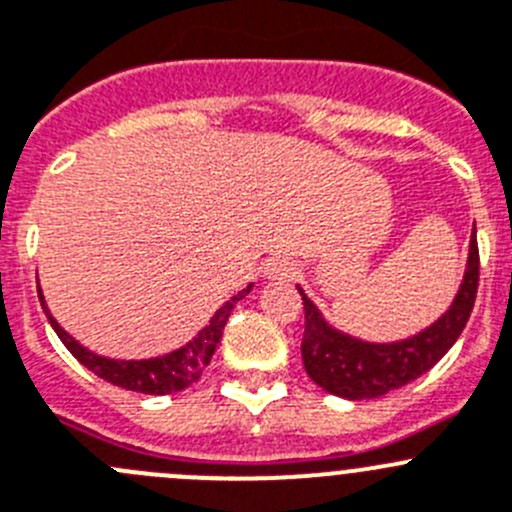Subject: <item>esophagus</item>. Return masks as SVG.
<instances>
[{"instance_id": "1", "label": "esophagus", "mask_w": 512, "mask_h": 512, "mask_svg": "<svg viewBox=\"0 0 512 512\" xmlns=\"http://www.w3.org/2000/svg\"><path fill=\"white\" fill-rule=\"evenodd\" d=\"M264 274L269 281H279V284H284V281L296 279V266L291 264L289 259H271L269 264H266Z\"/></svg>"}]
</instances>
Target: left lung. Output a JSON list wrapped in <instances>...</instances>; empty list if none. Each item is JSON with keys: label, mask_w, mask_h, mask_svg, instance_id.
Listing matches in <instances>:
<instances>
[{"label": "left lung", "mask_w": 512, "mask_h": 512, "mask_svg": "<svg viewBox=\"0 0 512 512\" xmlns=\"http://www.w3.org/2000/svg\"><path fill=\"white\" fill-rule=\"evenodd\" d=\"M478 279L480 256L475 228H472L465 276L452 304L422 332L399 342H364L352 334L339 332L324 319L304 289L296 286L306 316L304 339H301L306 374L321 389L344 399H374L397 387H405L407 382L430 372L457 342L475 306Z\"/></svg>", "instance_id": "1"}]
</instances>
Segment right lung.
I'll use <instances>...</instances> for the list:
<instances>
[{
    "label": "right lung",
    "mask_w": 512,
    "mask_h": 512,
    "mask_svg": "<svg viewBox=\"0 0 512 512\" xmlns=\"http://www.w3.org/2000/svg\"><path fill=\"white\" fill-rule=\"evenodd\" d=\"M251 289L253 284H248L246 289H241L236 296H231V299H228L226 304L211 316V321L203 326L201 332H198L191 342H186L180 349H173V352L163 354V357H153V359H110V357H100V354L90 352V349L82 347L72 334H67L65 329L57 324V319L50 314V309H47L42 289H40V301L47 319H50L52 329L57 332V337L62 339V344L70 349V354L82 364V367L95 372L97 377L105 379V382L118 384V387L130 389V392L173 394V392H180V389H186L188 384L196 382V379L203 374V369L211 364V357L213 352H216L218 342H221L223 326H226L233 306H236Z\"/></svg>",
    "instance_id": "1"
}]
</instances>
